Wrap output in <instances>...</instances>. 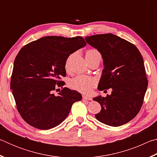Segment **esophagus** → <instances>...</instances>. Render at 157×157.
Returning a JSON list of instances; mask_svg holds the SVG:
<instances>
[{
	"label": "esophagus",
	"instance_id": "1",
	"mask_svg": "<svg viewBox=\"0 0 157 157\" xmlns=\"http://www.w3.org/2000/svg\"><path fill=\"white\" fill-rule=\"evenodd\" d=\"M83 100H92V98L89 96H86V95H83L82 96Z\"/></svg>",
	"mask_w": 157,
	"mask_h": 157
}]
</instances>
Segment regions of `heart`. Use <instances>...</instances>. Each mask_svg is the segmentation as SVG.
Instances as JSON below:
<instances>
[{
	"instance_id": "obj_1",
	"label": "heart",
	"mask_w": 157,
	"mask_h": 157,
	"mask_svg": "<svg viewBox=\"0 0 157 157\" xmlns=\"http://www.w3.org/2000/svg\"><path fill=\"white\" fill-rule=\"evenodd\" d=\"M99 56L101 57V55L98 50L91 49L86 52V57H92ZM96 79L86 75H78L73 78L71 81V87L73 89L78 91L83 94H90L92 89L96 85Z\"/></svg>"
}]
</instances>
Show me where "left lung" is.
Masks as SVG:
<instances>
[{
  "instance_id": "obj_1",
  "label": "left lung",
  "mask_w": 157,
  "mask_h": 157,
  "mask_svg": "<svg viewBox=\"0 0 157 157\" xmlns=\"http://www.w3.org/2000/svg\"><path fill=\"white\" fill-rule=\"evenodd\" d=\"M85 40L103 58L104 69L98 89H112L111 95L94 98L102 107L95 118L109 126L123 125L139 112L147 90L142 55L134 44L113 34L86 36Z\"/></svg>"
}]
</instances>
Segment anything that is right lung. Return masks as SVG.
<instances>
[{
    "instance_id": "1",
    "label": "right lung",
    "mask_w": 157,
    "mask_h": 157,
    "mask_svg": "<svg viewBox=\"0 0 157 157\" xmlns=\"http://www.w3.org/2000/svg\"><path fill=\"white\" fill-rule=\"evenodd\" d=\"M86 45L81 36H44L25 45L15 58L10 82L17 108L26 123L50 129L65 120L74 102L82 100L78 91L62 88L69 55ZM63 89L58 95L53 91Z\"/></svg>"
}]
</instances>
